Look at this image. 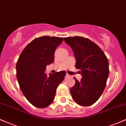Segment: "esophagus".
Returning <instances> with one entry per match:
<instances>
[{"label": "esophagus", "mask_w": 126, "mask_h": 126, "mask_svg": "<svg viewBox=\"0 0 126 126\" xmlns=\"http://www.w3.org/2000/svg\"><path fill=\"white\" fill-rule=\"evenodd\" d=\"M69 77H70V75L69 74H66V78H69Z\"/></svg>", "instance_id": "1"}]
</instances>
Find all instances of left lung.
<instances>
[{"mask_svg": "<svg viewBox=\"0 0 126 126\" xmlns=\"http://www.w3.org/2000/svg\"><path fill=\"white\" fill-rule=\"evenodd\" d=\"M74 51L75 67L82 78H76L70 92L76 103L88 106L99 99L105 88L109 75L107 57L98 45L87 38L80 36L64 38Z\"/></svg>", "mask_w": 126, "mask_h": 126, "instance_id": "8db88e82", "label": "left lung"}]
</instances>
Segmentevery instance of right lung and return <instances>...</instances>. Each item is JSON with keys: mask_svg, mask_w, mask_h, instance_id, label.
I'll return each mask as SVG.
<instances>
[{"mask_svg": "<svg viewBox=\"0 0 126 126\" xmlns=\"http://www.w3.org/2000/svg\"><path fill=\"white\" fill-rule=\"evenodd\" d=\"M63 38L48 36L34 39L23 49L16 64V78L21 92L36 107L44 108L54 99L58 85L64 79L65 71L48 76L47 65L54 60V52Z\"/></svg>", "mask_w": 126, "mask_h": 126, "instance_id": "obj_1", "label": "right lung"}]
</instances>
